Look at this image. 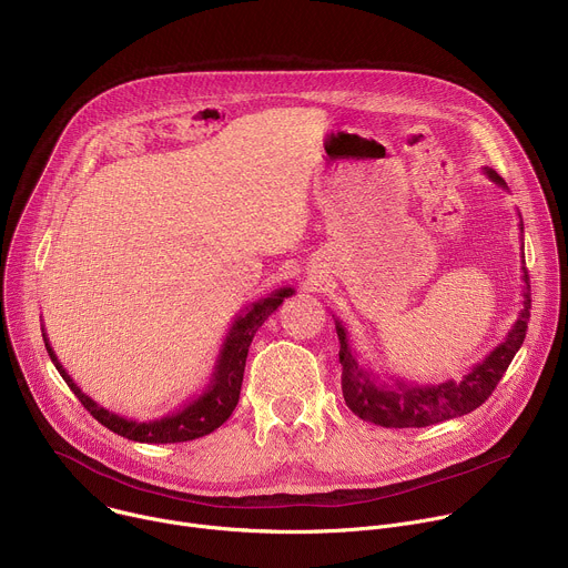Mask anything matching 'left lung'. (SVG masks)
Masks as SVG:
<instances>
[{
	"label": "left lung",
	"instance_id": "1",
	"mask_svg": "<svg viewBox=\"0 0 568 568\" xmlns=\"http://www.w3.org/2000/svg\"><path fill=\"white\" fill-rule=\"evenodd\" d=\"M486 174L493 183L508 190L506 181L495 170L486 168ZM521 271V311L513 328L504 337V343H499L481 363L468 369V374L462 381H445L438 385H412L403 378H392V383H385L381 381L378 374L363 365L361 356L352 347L347 326L337 317H333L339 339L343 396L347 407L363 420L376 423L381 427H427L475 412L495 392L515 354L524 345L530 320V282L526 266Z\"/></svg>",
	"mask_w": 568,
	"mask_h": 568
}]
</instances>
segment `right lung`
<instances>
[{
    "label": "right lung",
    "instance_id": "1",
    "mask_svg": "<svg viewBox=\"0 0 568 568\" xmlns=\"http://www.w3.org/2000/svg\"><path fill=\"white\" fill-rule=\"evenodd\" d=\"M295 291L291 286L277 288L271 295L248 304L233 322L231 331L225 333L223 345L219 349L214 369L210 374L207 385L199 396L187 400L181 409L154 418V420H132L121 414H113L106 407L98 405L93 398H89L69 376V372L62 367L58 361L55 352L49 345V337L44 335V345L51 356V363L69 385V389L78 396V400L84 405V409L102 423L106 429L116 432L130 440L139 443H183V440H194L199 436H205L221 427L225 420L231 418L233 409L240 403V392H242V381H244V367L248 358V347L253 343V337L257 328L268 320L271 313L280 308L284 297H291ZM44 331V328H42Z\"/></svg>",
    "mask_w": 568,
    "mask_h": 568
}]
</instances>
